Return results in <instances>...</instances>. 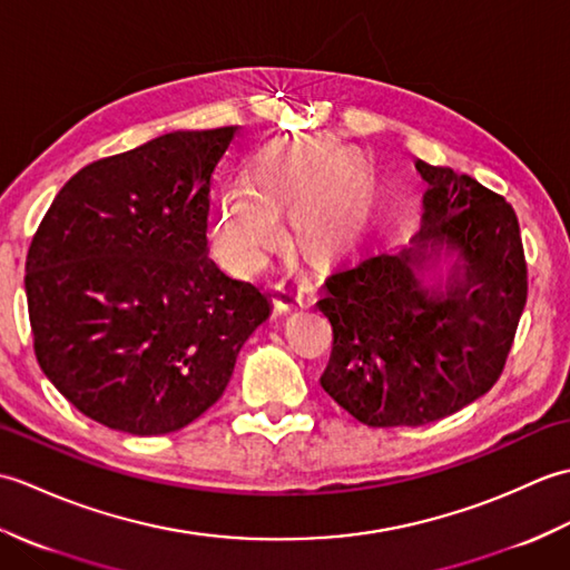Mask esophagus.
I'll return each instance as SVG.
<instances>
[{
  "label": "esophagus",
  "mask_w": 570,
  "mask_h": 570,
  "mask_svg": "<svg viewBox=\"0 0 570 570\" xmlns=\"http://www.w3.org/2000/svg\"><path fill=\"white\" fill-rule=\"evenodd\" d=\"M274 306L276 311H292L304 306V288H301L292 278H284L274 286Z\"/></svg>",
  "instance_id": "34e87169"
}]
</instances>
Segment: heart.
<instances>
[{
	"mask_svg": "<svg viewBox=\"0 0 570 570\" xmlns=\"http://www.w3.org/2000/svg\"><path fill=\"white\" fill-rule=\"evenodd\" d=\"M292 203L301 242L318 254H335L367 220L370 180L323 139L276 144L252 161L247 186L233 184L217 200L210 225L215 252L233 269H257L282 229L276 210Z\"/></svg>",
	"mask_w": 570,
	"mask_h": 570,
	"instance_id": "obj_1",
	"label": "heart"
}]
</instances>
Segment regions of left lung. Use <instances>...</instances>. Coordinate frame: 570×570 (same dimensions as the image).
<instances>
[{"label":"left lung","instance_id":"8db88e82","mask_svg":"<svg viewBox=\"0 0 570 570\" xmlns=\"http://www.w3.org/2000/svg\"><path fill=\"white\" fill-rule=\"evenodd\" d=\"M429 184L419 237L402 252L367 249L325 278L333 325L321 386L372 429L455 414L500 380L527 304V259L510 203L448 166L416 161ZM456 252L445 293L420 274Z\"/></svg>","mask_w":570,"mask_h":570}]
</instances>
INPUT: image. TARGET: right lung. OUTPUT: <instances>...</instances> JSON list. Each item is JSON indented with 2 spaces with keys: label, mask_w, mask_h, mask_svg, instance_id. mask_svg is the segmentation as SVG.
<instances>
[{
  "label": "right lung",
  "mask_w": 570,
  "mask_h": 570,
  "mask_svg": "<svg viewBox=\"0 0 570 570\" xmlns=\"http://www.w3.org/2000/svg\"><path fill=\"white\" fill-rule=\"evenodd\" d=\"M237 127L171 131L58 190L27 254L33 353L80 414L131 435L188 426L269 318L208 257L210 178Z\"/></svg>",
  "instance_id": "1"
}]
</instances>
